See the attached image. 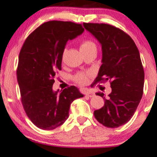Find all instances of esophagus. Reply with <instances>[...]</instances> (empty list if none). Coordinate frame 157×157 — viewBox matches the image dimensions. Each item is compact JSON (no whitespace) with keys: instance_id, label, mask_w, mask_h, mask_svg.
<instances>
[{"instance_id":"34e87169","label":"esophagus","mask_w":157,"mask_h":157,"mask_svg":"<svg viewBox=\"0 0 157 157\" xmlns=\"http://www.w3.org/2000/svg\"><path fill=\"white\" fill-rule=\"evenodd\" d=\"M86 96H89V97H93V96H95V94L91 91H86Z\"/></svg>"}]
</instances>
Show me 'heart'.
<instances>
[{"mask_svg":"<svg viewBox=\"0 0 157 157\" xmlns=\"http://www.w3.org/2000/svg\"><path fill=\"white\" fill-rule=\"evenodd\" d=\"M80 50L83 53L89 52L92 50L96 51V46L94 43L91 40L86 39L83 40L80 44ZM66 52H67V49L65 48L62 53L61 60L62 61H64L65 59ZM74 80L76 83L79 85H85L89 81V74H85V73H78L76 76L74 77Z\"/></svg>","mask_w":157,"mask_h":157,"instance_id":"b5f03b06","label":"heart"}]
</instances>
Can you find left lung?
I'll return each instance as SVG.
<instances>
[{
    "mask_svg": "<svg viewBox=\"0 0 157 157\" xmlns=\"http://www.w3.org/2000/svg\"><path fill=\"white\" fill-rule=\"evenodd\" d=\"M101 45L102 65L95 83L109 81L108 97L96 93L105 101L94 111L96 120L108 128H117L129 121L143 95L144 71L139 51L132 38L122 30L105 23H83Z\"/></svg>",
    "mask_w": 157,
    "mask_h": 157,
    "instance_id": "obj_1",
    "label": "left lung"
}]
</instances>
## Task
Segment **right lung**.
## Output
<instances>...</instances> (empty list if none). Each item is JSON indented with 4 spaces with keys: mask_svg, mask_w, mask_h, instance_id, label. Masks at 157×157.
I'll use <instances>...</instances> for the list:
<instances>
[{
    "mask_svg": "<svg viewBox=\"0 0 157 157\" xmlns=\"http://www.w3.org/2000/svg\"><path fill=\"white\" fill-rule=\"evenodd\" d=\"M83 31L82 25L70 21H48L32 32L21 48L16 71L21 101L38 128L52 130L62 125L68 119L71 104L83 96L74 86L60 94L52 89L61 70L66 43Z\"/></svg>",
    "mask_w": 157,
    "mask_h": 157,
    "instance_id": "obj_1",
    "label": "right lung"
}]
</instances>
